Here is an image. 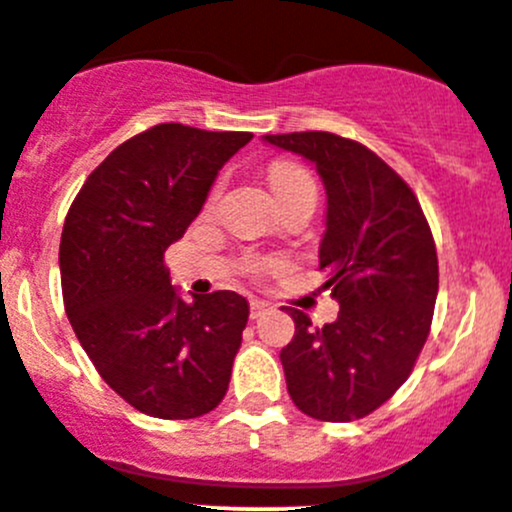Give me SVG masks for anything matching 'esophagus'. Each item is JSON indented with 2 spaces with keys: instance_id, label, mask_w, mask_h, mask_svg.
Instances as JSON below:
<instances>
[{
  "instance_id": "34e87169",
  "label": "esophagus",
  "mask_w": 512,
  "mask_h": 512,
  "mask_svg": "<svg viewBox=\"0 0 512 512\" xmlns=\"http://www.w3.org/2000/svg\"><path fill=\"white\" fill-rule=\"evenodd\" d=\"M268 308H271V305H268L266 303V300H258V298H254V300H251V318H261V315L263 313H266V310Z\"/></svg>"
}]
</instances>
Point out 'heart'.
I'll return each mask as SVG.
<instances>
[{"mask_svg":"<svg viewBox=\"0 0 512 512\" xmlns=\"http://www.w3.org/2000/svg\"><path fill=\"white\" fill-rule=\"evenodd\" d=\"M271 189L273 192H278L281 187H288V184H295V182H303V179H310L305 175L300 167L295 165H288V162H278V165L271 167Z\"/></svg>","mask_w":512,"mask_h":512,"instance_id":"obj_1","label":"heart"}]
</instances>
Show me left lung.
<instances>
[{"mask_svg":"<svg viewBox=\"0 0 512 512\" xmlns=\"http://www.w3.org/2000/svg\"><path fill=\"white\" fill-rule=\"evenodd\" d=\"M261 140L303 157L323 179L320 271L340 305L318 330L303 310L288 308V394L313 419H362L407 382L429 335L439 293L431 229L407 182L360 142L333 133Z\"/></svg>","mask_w":512,"mask_h":512,"instance_id":"left-lung-1","label":"left lung"}]
</instances>
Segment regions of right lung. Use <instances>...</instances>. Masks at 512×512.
I'll return each mask as SVG.
<instances>
[{
  "instance_id": "right-lung-1",
  "label": "right lung",
  "mask_w": 512,
  "mask_h": 512,
  "mask_svg": "<svg viewBox=\"0 0 512 512\" xmlns=\"http://www.w3.org/2000/svg\"><path fill=\"white\" fill-rule=\"evenodd\" d=\"M251 138L155 125L115 147L68 209L59 249L66 315L100 377L147 416L194 419L229 389L249 303L234 291L184 300L165 251Z\"/></svg>"
}]
</instances>
